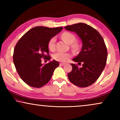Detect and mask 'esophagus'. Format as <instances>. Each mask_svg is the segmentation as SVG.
Listing matches in <instances>:
<instances>
[{
  "instance_id": "esophagus-1",
  "label": "esophagus",
  "mask_w": 120,
  "mask_h": 120,
  "mask_svg": "<svg viewBox=\"0 0 120 120\" xmlns=\"http://www.w3.org/2000/svg\"><path fill=\"white\" fill-rule=\"evenodd\" d=\"M60 65H65V63H60Z\"/></svg>"
}]
</instances>
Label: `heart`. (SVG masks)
Returning <instances> with one entry per match:
<instances>
[{
    "mask_svg": "<svg viewBox=\"0 0 120 120\" xmlns=\"http://www.w3.org/2000/svg\"><path fill=\"white\" fill-rule=\"evenodd\" d=\"M62 38L67 42L68 44H71V47L74 50H78L79 47V45L78 43H73L76 40V37L73 34L69 32H64L62 33L61 35ZM56 38L53 37L49 40L48 43V47L49 49L51 51H54L56 49ZM53 58L56 60L58 62H64L65 60H68L71 57V55L69 53H65V52H57L55 53L53 56Z\"/></svg>",
    "mask_w": 120,
    "mask_h": 120,
    "instance_id": "heart-1",
    "label": "heart"
}]
</instances>
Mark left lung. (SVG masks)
I'll return each instance as SVG.
<instances>
[{
	"label": "left lung",
	"mask_w": 120,
	"mask_h": 120,
	"mask_svg": "<svg viewBox=\"0 0 120 120\" xmlns=\"http://www.w3.org/2000/svg\"><path fill=\"white\" fill-rule=\"evenodd\" d=\"M64 28L77 34L82 42L81 52L73 60L82 66L71 64L68 79L77 86L86 87L96 81L105 67L108 52L104 39L96 29L86 23H79Z\"/></svg>",
	"instance_id": "8db88e82"
}]
</instances>
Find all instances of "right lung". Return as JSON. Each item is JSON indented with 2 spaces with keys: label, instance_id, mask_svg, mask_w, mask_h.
I'll return each instance as SVG.
<instances>
[{
  "label": "right lung",
  "instance_id": "obj_1",
  "mask_svg": "<svg viewBox=\"0 0 120 120\" xmlns=\"http://www.w3.org/2000/svg\"><path fill=\"white\" fill-rule=\"evenodd\" d=\"M63 27L38 26L26 33L14 49L13 60L22 80L33 87L40 88L49 82L60 64L55 60L44 65L42 58L50 60L48 43Z\"/></svg>",
  "mask_w": 120,
  "mask_h": 120
}]
</instances>
